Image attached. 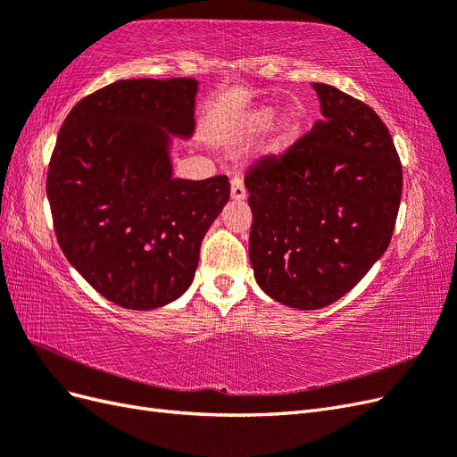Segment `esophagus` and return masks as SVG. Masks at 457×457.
Listing matches in <instances>:
<instances>
[{
  "mask_svg": "<svg viewBox=\"0 0 457 457\" xmlns=\"http://www.w3.org/2000/svg\"><path fill=\"white\" fill-rule=\"evenodd\" d=\"M230 196H232V200H237V202H244L245 196H247L242 177H238V175H234L232 181H230Z\"/></svg>",
  "mask_w": 457,
  "mask_h": 457,
  "instance_id": "34e87169",
  "label": "esophagus"
}]
</instances>
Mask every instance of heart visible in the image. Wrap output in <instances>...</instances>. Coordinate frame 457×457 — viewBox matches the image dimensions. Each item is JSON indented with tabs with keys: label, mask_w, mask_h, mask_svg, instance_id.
<instances>
[{
	"label": "heart",
	"mask_w": 457,
	"mask_h": 457,
	"mask_svg": "<svg viewBox=\"0 0 457 457\" xmlns=\"http://www.w3.org/2000/svg\"><path fill=\"white\" fill-rule=\"evenodd\" d=\"M274 114H276V110L272 106L257 108L255 112L250 116V131H253V133L265 131L272 123ZM299 128H301V123H299L297 114H294V112L284 114L280 118V121L276 123V128H274L272 137H270L269 148L272 152H282L284 148H287L289 145H292L297 139Z\"/></svg>",
	"instance_id": "b5f03b06"
}]
</instances>
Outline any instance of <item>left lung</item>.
<instances>
[{"label":"left lung","instance_id":"left-lung-1","mask_svg":"<svg viewBox=\"0 0 457 457\" xmlns=\"http://www.w3.org/2000/svg\"><path fill=\"white\" fill-rule=\"evenodd\" d=\"M312 87L324 118L244 177L255 280L301 311L328 307L364 278L389 247L403 196V163L376 110Z\"/></svg>","mask_w":457,"mask_h":457}]
</instances>
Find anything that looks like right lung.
Wrapping results in <instances>:
<instances>
[{"instance_id":"right-lung-1","label":"right lung","mask_w":457,"mask_h":457,"mask_svg":"<svg viewBox=\"0 0 457 457\" xmlns=\"http://www.w3.org/2000/svg\"><path fill=\"white\" fill-rule=\"evenodd\" d=\"M195 78L118 79L84 96L54 143L47 198L71 265L108 301L150 311L181 297L227 175L173 179L170 133L195 131Z\"/></svg>"}]
</instances>
